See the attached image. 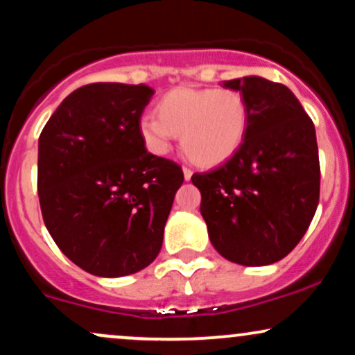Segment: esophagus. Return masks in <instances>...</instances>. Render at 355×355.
Segmentation results:
<instances>
[{"label":"esophagus","instance_id":"esophagus-1","mask_svg":"<svg viewBox=\"0 0 355 355\" xmlns=\"http://www.w3.org/2000/svg\"><path fill=\"white\" fill-rule=\"evenodd\" d=\"M191 175H193V172H191L190 168H187V166H183V177H185V180H187V182L190 180Z\"/></svg>","mask_w":355,"mask_h":355}]
</instances>
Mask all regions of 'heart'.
Returning <instances> with one entry per match:
<instances>
[{
	"label": "heart",
	"instance_id": "b5f03b06",
	"mask_svg": "<svg viewBox=\"0 0 355 355\" xmlns=\"http://www.w3.org/2000/svg\"><path fill=\"white\" fill-rule=\"evenodd\" d=\"M250 123L248 101L237 89L175 88L157 103V116L140 118V135L155 155H166L175 137L195 164L215 166L234 157Z\"/></svg>",
	"mask_w": 355,
	"mask_h": 355
}]
</instances>
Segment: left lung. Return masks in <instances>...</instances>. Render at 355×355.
<instances>
[{
  "label": "left lung",
  "instance_id": "1",
  "mask_svg": "<svg viewBox=\"0 0 355 355\" xmlns=\"http://www.w3.org/2000/svg\"><path fill=\"white\" fill-rule=\"evenodd\" d=\"M248 101L242 146L225 164L191 175L211 245L230 262L270 266L291 254L319 205L315 128L285 85L262 76L222 83Z\"/></svg>",
  "mask_w": 355,
  "mask_h": 355
}]
</instances>
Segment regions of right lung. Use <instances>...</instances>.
<instances>
[{
	"mask_svg": "<svg viewBox=\"0 0 355 355\" xmlns=\"http://www.w3.org/2000/svg\"><path fill=\"white\" fill-rule=\"evenodd\" d=\"M153 93L146 85H87L61 101L40 135L44 225L88 274H135L162 248L183 172L145 148L138 123Z\"/></svg>",
	"mask_w": 355,
	"mask_h": 355,
	"instance_id": "add662e5",
	"label": "right lung"
}]
</instances>
